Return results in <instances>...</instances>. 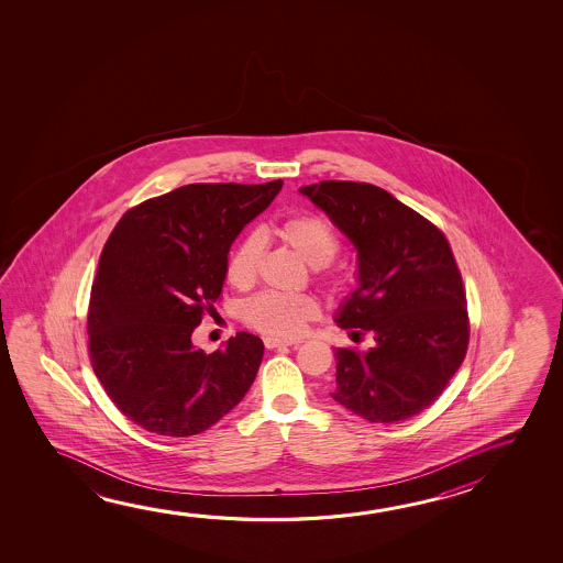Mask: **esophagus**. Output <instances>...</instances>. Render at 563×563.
<instances>
[{"label": "esophagus", "instance_id": "esophagus-1", "mask_svg": "<svg viewBox=\"0 0 563 563\" xmlns=\"http://www.w3.org/2000/svg\"><path fill=\"white\" fill-rule=\"evenodd\" d=\"M265 347L267 350H280V347H296L300 341L283 340V338H265Z\"/></svg>", "mask_w": 563, "mask_h": 563}]
</instances>
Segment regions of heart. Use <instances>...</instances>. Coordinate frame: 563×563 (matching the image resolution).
<instances>
[{
	"mask_svg": "<svg viewBox=\"0 0 563 563\" xmlns=\"http://www.w3.org/2000/svg\"><path fill=\"white\" fill-rule=\"evenodd\" d=\"M273 231L278 240L285 241L290 250L305 258L310 267L330 265L340 251L338 233L323 218L313 213L288 216ZM261 251L263 241L255 233L243 238L231 247L225 263V278L230 285L247 288L255 283ZM320 278L323 286L332 292H343L350 286V277L338 268L323 271ZM318 316L320 305L310 295L263 292L243 306V322L268 338H295L305 332L306 325Z\"/></svg>",
	"mask_w": 563,
	"mask_h": 563,
	"instance_id": "1",
	"label": "heart"
}]
</instances>
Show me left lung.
Here are the masks:
<instances>
[{
	"instance_id": "8db88e82",
	"label": "left lung",
	"mask_w": 563,
	"mask_h": 563,
	"mask_svg": "<svg viewBox=\"0 0 563 563\" xmlns=\"http://www.w3.org/2000/svg\"><path fill=\"white\" fill-rule=\"evenodd\" d=\"M300 192L360 257V286L338 310V325L377 341L367 353L335 350L333 400L380 424L420 415L442 395L470 345L467 298L450 243L378 186L322 180Z\"/></svg>"
}]
</instances>
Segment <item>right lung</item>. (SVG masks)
Listing matches in <instances>:
<instances>
[{
	"mask_svg": "<svg viewBox=\"0 0 563 563\" xmlns=\"http://www.w3.org/2000/svg\"><path fill=\"white\" fill-rule=\"evenodd\" d=\"M283 180L186 185L133 206L103 245L88 308L96 377L121 415L147 432L208 430L250 390L263 341L240 332L203 353L192 333L222 296L231 243Z\"/></svg>",
	"mask_w": 563,
	"mask_h": 563,
	"instance_id": "1",
	"label": "right lung"
}]
</instances>
